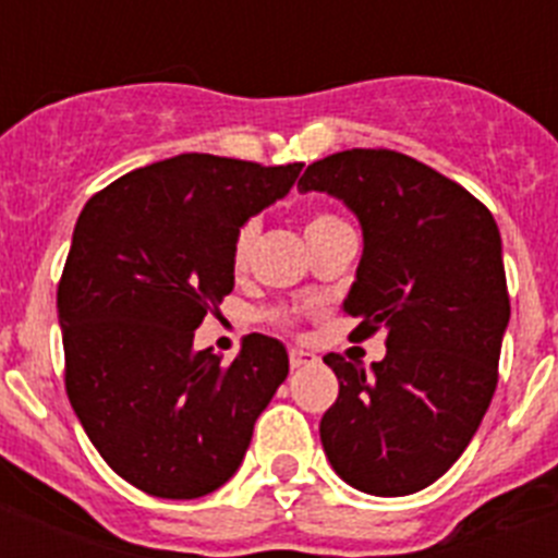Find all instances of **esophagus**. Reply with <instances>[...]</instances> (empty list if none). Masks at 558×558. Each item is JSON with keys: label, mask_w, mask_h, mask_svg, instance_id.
I'll return each instance as SVG.
<instances>
[{"label": "esophagus", "mask_w": 558, "mask_h": 558, "mask_svg": "<svg viewBox=\"0 0 558 558\" xmlns=\"http://www.w3.org/2000/svg\"><path fill=\"white\" fill-rule=\"evenodd\" d=\"M318 357L310 352H302V349H290V368H302V366H315Z\"/></svg>", "instance_id": "esophagus-1"}]
</instances>
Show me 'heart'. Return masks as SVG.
Wrapping results in <instances>:
<instances>
[{"label":"heart","instance_id":"heart-1","mask_svg":"<svg viewBox=\"0 0 558 558\" xmlns=\"http://www.w3.org/2000/svg\"><path fill=\"white\" fill-rule=\"evenodd\" d=\"M335 226H343V220H340L338 215H332V211H315V215H310L307 218L304 231H307V240H310V236L335 229ZM254 240H256V223L254 220H248V223L240 226V231L234 234V245H231V265H234V270H243L245 265H248L251 245H254ZM270 322L279 324V327H288V324H293V315L270 313Z\"/></svg>","mask_w":558,"mask_h":558}]
</instances>
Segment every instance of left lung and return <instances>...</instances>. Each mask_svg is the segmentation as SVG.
Masks as SVG:
<instances>
[{
  "label": "left lung",
  "instance_id": "obj_1",
  "mask_svg": "<svg viewBox=\"0 0 558 558\" xmlns=\"http://www.w3.org/2000/svg\"><path fill=\"white\" fill-rule=\"evenodd\" d=\"M357 215L363 256L343 313L354 338L386 329L363 368L329 352L340 383L322 445L349 486L402 497L445 475L497 388L509 290L492 211L461 184L397 150L332 153L299 179Z\"/></svg>",
  "mask_w": 558,
  "mask_h": 558
}]
</instances>
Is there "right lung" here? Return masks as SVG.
Masks as SVG:
<instances>
[{
	"mask_svg": "<svg viewBox=\"0 0 558 558\" xmlns=\"http://www.w3.org/2000/svg\"><path fill=\"white\" fill-rule=\"evenodd\" d=\"M304 165L181 153L128 172L83 206L58 284L66 393L106 463L153 497L223 486L288 377L276 338L231 363L192 338L234 288L231 245Z\"/></svg>",
	"mask_w": 558,
	"mask_h": 558,
	"instance_id": "right-lung-1",
	"label": "right lung"
}]
</instances>
